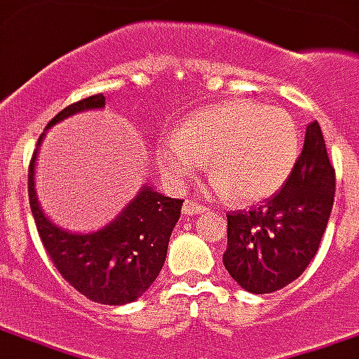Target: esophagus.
<instances>
[{
  "label": "esophagus",
  "mask_w": 359,
  "mask_h": 359,
  "mask_svg": "<svg viewBox=\"0 0 359 359\" xmlns=\"http://www.w3.org/2000/svg\"><path fill=\"white\" fill-rule=\"evenodd\" d=\"M202 212H204V206H200L196 202H190V200H187L184 206H182V214L184 216H196V214H202Z\"/></svg>",
  "instance_id": "esophagus-1"
}]
</instances>
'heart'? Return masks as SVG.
<instances>
[{"instance_id": "heart-1", "label": "heart", "mask_w": 359, "mask_h": 359, "mask_svg": "<svg viewBox=\"0 0 359 359\" xmlns=\"http://www.w3.org/2000/svg\"><path fill=\"white\" fill-rule=\"evenodd\" d=\"M301 155V131L289 111L253 100L222 102L190 116L159 145L163 177L184 184L206 161L216 190L238 202L275 194Z\"/></svg>"}]
</instances>
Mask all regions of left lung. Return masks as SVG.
I'll return each instance as SVG.
<instances>
[{"instance_id":"left-lung-1","label":"left lung","mask_w":359,"mask_h":359,"mask_svg":"<svg viewBox=\"0 0 359 359\" xmlns=\"http://www.w3.org/2000/svg\"><path fill=\"white\" fill-rule=\"evenodd\" d=\"M336 177L318 121L306 126L304 145L283 189L250 212L228 214L224 267L255 294L287 287L313 262L334 204Z\"/></svg>"}]
</instances>
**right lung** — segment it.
I'll use <instances>...</instances> for the list:
<instances>
[{
  "label": "right lung",
  "mask_w": 359,
  "mask_h": 359,
  "mask_svg": "<svg viewBox=\"0 0 359 359\" xmlns=\"http://www.w3.org/2000/svg\"><path fill=\"white\" fill-rule=\"evenodd\" d=\"M102 94L70 104L48 121L46 129L80 111L102 109ZM45 133L39 137L29 165V202L36 230L50 262L78 292L102 304H128L139 299L159 277L167 257L170 233L180 218L182 200L169 198L153 184L114 220L96 231H70L50 220L41 208L35 190V159Z\"/></svg>",
  "instance_id": "add662e5"
}]
</instances>
